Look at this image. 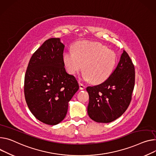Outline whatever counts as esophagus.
Returning a JSON list of instances; mask_svg holds the SVG:
<instances>
[{"label":"esophagus","instance_id":"34e87169","mask_svg":"<svg viewBox=\"0 0 156 156\" xmlns=\"http://www.w3.org/2000/svg\"><path fill=\"white\" fill-rule=\"evenodd\" d=\"M79 88H80V90H83V89H86V86H84L83 84H82V83L79 82Z\"/></svg>","mask_w":156,"mask_h":156}]
</instances>
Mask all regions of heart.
Segmentation results:
<instances>
[{
    "mask_svg": "<svg viewBox=\"0 0 156 156\" xmlns=\"http://www.w3.org/2000/svg\"><path fill=\"white\" fill-rule=\"evenodd\" d=\"M68 73L75 76L83 66V77L93 83H100L112 74L116 64L115 54L98 42L80 41L64 56Z\"/></svg>",
    "mask_w": 156,
    "mask_h": 156,
    "instance_id": "obj_1",
    "label": "heart"
}]
</instances>
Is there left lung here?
Listing matches in <instances>:
<instances>
[{"mask_svg":"<svg viewBox=\"0 0 156 156\" xmlns=\"http://www.w3.org/2000/svg\"><path fill=\"white\" fill-rule=\"evenodd\" d=\"M134 83V66L124 51L109 77L101 84L87 87L90 118L97 122L109 123L121 117L130 104Z\"/></svg>","mask_w":156,"mask_h":156,"instance_id":"obj_1","label":"left lung"}]
</instances>
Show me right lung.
Returning <instances> with one entry per match:
<instances>
[{
  "label": "right lung",
  "instance_id": "obj_1",
  "mask_svg": "<svg viewBox=\"0 0 156 156\" xmlns=\"http://www.w3.org/2000/svg\"><path fill=\"white\" fill-rule=\"evenodd\" d=\"M65 45L59 38L45 41L31 57L25 75L24 95L32 114L54 126L63 121L68 103L79 90L78 82L66 70Z\"/></svg>",
  "mask_w": 156,
  "mask_h": 156
}]
</instances>
